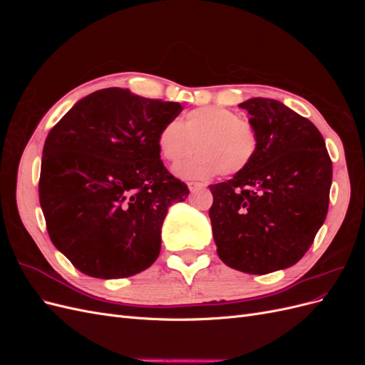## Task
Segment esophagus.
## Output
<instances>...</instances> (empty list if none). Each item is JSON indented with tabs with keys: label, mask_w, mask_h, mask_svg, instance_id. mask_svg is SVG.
I'll return each mask as SVG.
<instances>
[{
	"label": "esophagus",
	"mask_w": 365,
	"mask_h": 365,
	"mask_svg": "<svg viewBox=\"0 0 365 365\" xmlns=\"http://www.w3.org/2000/svg\"><path fill=\"white\" fill-rule=\"evenodd\" d=\"M187 187H189L190 192H197V190L204 189L205 184H202V182H189V184H187Z\"/></svg>",
	"instance_id": "1"
}]
</instances>
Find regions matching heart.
<instances>
[{"mask_svg": "<svg viewBox=\"0 0 365 365\" xmlns=\"http://www.w3.org/2000/svg\"><path fill=\"white\" fill-rule=\"evenodd\" d=\"M198 155L173 173L182 180H208L220 173L235 176L252 163L259 149L257 130L250 121L220 106H202L185 113L180 121L165 123L157 137L160 155L169 164Z\"/></svg>", "mask_w": 365, "mask_h": 365, "instance_id": "b5f03b06", "label": "heart"}]
</instances>
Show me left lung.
<instances>
[{
  "mask_svg": "<svg viewBox=\"0 0 365 365\" xmlns=\"http://www.w3.org/2000/svg\"><path fill=\"white\" fill-rule=\"evenodd\" d=\"M256 128L259 149L248 168L210 185L217 256L227 267L268 274L300 260L322 228L332 161L312 121L274 98L240 103Z\"/></svg>",
  "mask_w": 365,
  "mask_h": 365,
  "instance_id": "left-lung-1",
  "label": "left lung"
}]
</instances>
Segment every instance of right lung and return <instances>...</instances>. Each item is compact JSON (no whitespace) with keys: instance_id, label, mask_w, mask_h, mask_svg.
Instances as JSON below:
<instances>
[{"instance_id":"right-lung-1","label":"right lung","mask_w":365,"mask_h":365,"mask_svg":"<svg viewBox=\"0 0 365 365\" xmlns=\"http://www.w3.org/2000/svg\"><path fill=\"white\" fill-rule=\"evenodd\" d=\"M180 103L105 88L77 102L42 150L39 202L53 245L81 272L123 279L148 269L161 227L189 189L160 160V129Z\"/></svg>"}]
</instances>
